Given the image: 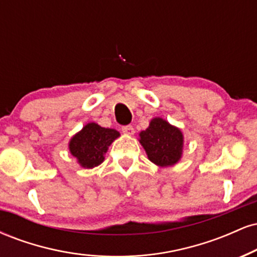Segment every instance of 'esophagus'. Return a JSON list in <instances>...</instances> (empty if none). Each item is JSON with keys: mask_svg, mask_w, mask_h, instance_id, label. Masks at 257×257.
Returning <instances> with one entry per match:
<instances>
[{"mask_svg": "<svg viewBox=\"0 0 257 257\" xmlns=\"http://www.w3.org/2000/svg\"><path fill=\"white\" fill-rule=\"evenodd\" d=\"M122 132L124 133L125 135H129V137H131V135H134V133H135L134 128H133L132 125H125V126H123Z\"/></svg>", "mask_w": 257, "mask_h": 257, "instance_id": "1", "label": "esophagus"}]
</instances>
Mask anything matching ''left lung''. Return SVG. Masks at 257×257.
I'll use <instances>...</instances> for the list:
<instances>
[{
	"label": "left lung",
	"mask_w": 257,
	"mask_h": 257,
	"mask_svg": "<svg viewBox=\"0 0 257 257\" xmlns=\"http://www.w3.org/2000/svg\"><path fill=\"white\" fill-rule=\"evenodd\" d=\"M139 141L146 151L147 158L156 166H175L184 152V134L178 126L162 117H155L146 131L140 132Z\"/></svg>",
	"instance_id": "1"
}]
</instances>
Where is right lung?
Segmentation results:
<instances>
[{
	"label": "right lung",
	"instance_id": "add662e5",
	"mask_svg": "<svg viewBox=\"0 0 257 257\" xmlns=\"http://www.w3.org/2000/svg\"><path fill=\"white\" fill-rule=\"evenodd\" d=\"M119 135L116 129L104 128L94 122L87 123L70 139V153L77 159V163L82 168L91 169L104 162L108 146Z\"/></svg>",
	"mask_w": 257,
	"mask_h": 257
}]
</instances>
